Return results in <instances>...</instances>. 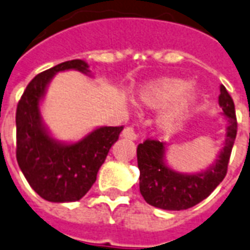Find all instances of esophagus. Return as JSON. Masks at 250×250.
Here are the masks:
<instances>
[{"label": "esophagus", "mask_w": 250, "mask_h": 250, "mask_svg": "<svg viewBox=\"0 0 250 250\" xmlns=\"http://www.w3.org/2000/svg\"><path fill=\"white\" fill-rule=\"evenodd\" d=\"M122 136H123V137H125V139H129V140L137 139V133L133 131V128H132V127H125V128L123 129V132H122Z\"/></svg>", "instance_id": "obj_1"}]
</instances>
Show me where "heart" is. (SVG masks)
Segmentation results:
<instances>
[{"mask_svg":"<svg viewBox=\"0 0 250 250\" xmlns=\"http://www.w3.org/2000/svg\"><path fill=\"white\" fill-rule=\"evenodd\" d=\"M188 88L190 83L184 79H157L143 87L140 91V101L153 109H162L172 104L162 117V125L172 129L184 121L195 100V93Z\"/></svg>","mask_w":250,"mask_h":250,"instance_id":"b5f03b06","label":"heart"}]
</instances>
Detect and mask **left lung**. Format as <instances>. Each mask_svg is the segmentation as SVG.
Wrapping results in <instances>:
<instances>
[{
	"mask_svg": "<svg viewBox=\"0 0 250 250\" xmlns=\"http://www.w3.org/2000/svg\"><path fill=\"white\" fill-rule=\"evenodd\" d=\"M220 106L227 117L226 143L216 164L198 174H181L164 164V144L147 139L137 146L140 192L145 202L160 209L181 210L196 206L210 195L227 173L231 150L236 139L237 121L232 97L221 86Z\"/></svg>",
	"mask_w": 250,
	"mask_h": 250,
	"instance_id": "1",
	"label": "left lung"
}]
</instances>
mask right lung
I'll return each mask as SVG.
<instances>
[{"label":"right lung","mask_w":250,"mask_h":250,"mask_svg":"<svg viewBox=\"0 0 250 250\" xmlns=\"http://www.w3.org/2000/svg\"><path fill=\"white\" fill-rule=\"evenodd\" d=\"M68 69L90 72L87 62L78 59L47 69L30 81L16 107L18 164L34 191L55 203L77 202L86 195L123 129V125L101 127L72 145H62L48 136L38 104L54 74Z\"/></svg>","instance_id":"add662e5"}]
</instances>
